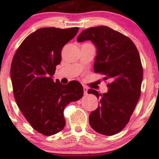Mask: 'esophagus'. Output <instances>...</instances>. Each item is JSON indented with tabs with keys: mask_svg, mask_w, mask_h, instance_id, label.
Returning a JSON list of instances; mask_svg holds the SVG:
<instances>
[{
	"mask_svg": "<svg viewBox=\"0 0 159 159\" xmlns=\"http://www.w3.org/2000/svg\"><path fill=\"white\" fill-rule=\"evenodd\" d=\"M83 90H84V95H87V90H88V88L87 87H83Z\"/></svg>",
	"mask_w": 159,
	"mask_h": 159,
	"instance_id": "esophagus-1",
	"label": "esophagus"
}]
</instances>
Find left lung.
<instances>
[{"label":"left lung","instance_id":"1","mask_svg":"<svg viewBox=\"0 0 159 159\" xmlns=\"http://www.w3.org/2000/svg\"><path fill=\"white\" fill-rule=\"evenodd\" d=\"M77 40L95 44L94 71L111 81L106 93L87 92L100 98V105L89 115V125L100 134H116L129 122L141 96L143 67L139 51L130 39L105 26L84 30Z\"/></svg>","mask_w":159,"mask_h":159}]
</instances>
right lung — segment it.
Returning a JSON list of instances; mask_svg holds the SVG:
<instances>
[{"instance_id": "add662e5", "label": "right lung", "mask_w": 159, "mask_h": 159, "mask_svg": "<svg viewBox=\"0 0 159 159\" xmlns=\"http://www.w3.org/2000/svg\"><path fill=\"white\" fill-rule=\"evenodd\" d=\"M79 28H41L27 36L16 52L11 66L13 95L31 127L44 135L63 129L64 110L83 96L79 82L67 84L52 79L61 60V50Z\"/></svg>"}]
</instances>
